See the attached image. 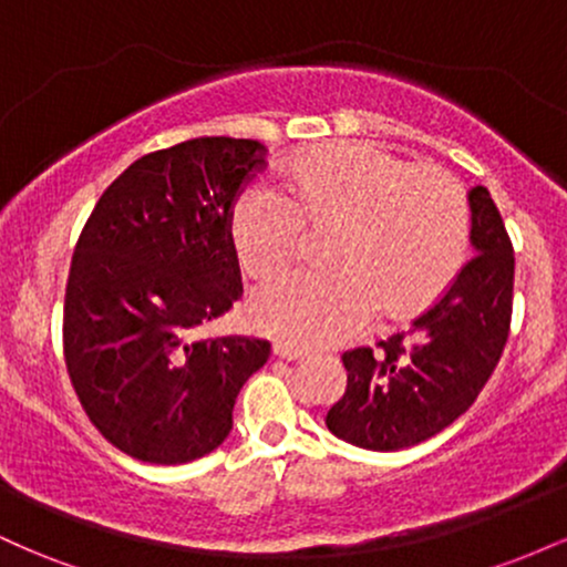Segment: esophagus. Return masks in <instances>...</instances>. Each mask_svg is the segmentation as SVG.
I'll use <instances>...</instances> for the list:
<instances>
[{"mask_svg":"<svg viewBox=\"0 0 567 567\" xmlns=\"http://www.w3.org/2000/svg\"><path fill=\"white\" fill-rule=\"evenodd\" d=\"M275 357L277 360H285V362H298L303 357V351L301 349H296V347H288V343H275Z\"/></svg>","mask_w":567,"mask_h":567,"instance_id":"34e87169","label":"esophagus"}]
</instances>
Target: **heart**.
Instances as JSON below:
<instances>
[{
    "label": "heart",
    "mask_w": 567,
    "mask_h": 567,
    "mask_svg": "<svg viewBox=\"0 0 567 567\" xmlns=\"http://www.w3.org/2000/svg\"><path fill=\"white\" fill-rule=\"evenodd\" d=\"M285 192L250 186L229 213L239 269L288 271L306 231L322 234L324 269L279 279L247 303L252 328L296 347H336L368 328L424 315L470 252V199L451 173L410 165L370 143H322L285 167Z\"/></svg>",
    "instance_id": "heart-1"
}]
</instances>
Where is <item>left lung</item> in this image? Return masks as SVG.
<instances>
[{"label":"left lung","mask_w":567,"mask_h":567,"mask_svg":"<svg viewBox=\"0 0 567 567\" xmlns=\"http://www.w3.org/2000/svg\"><path fill=\"white\" fill-rule=\"evenodd\" d=\"M474 256L410 333L341 357L347 392L328 410L330 432L365 451H402L472 408L509 338L514 252L485 186L470 192Z\"/></svg>","instance_id":"8db88e82"}]
</instances>
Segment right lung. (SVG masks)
<instances>
[{
	"label": "right lung",
	"mask_w": 567,
	"mask_h": 567,
	"mask_svg": "<svg viewBox=\"0 0 567 567\" xmlns=\"http://www.w3.org/2000/svg\"><path fill=\"white\" fill-rule=\"evenodd\" d=\"M266 148L192 138L135 159L97 199L71 258L63 351L84 413L122 453L186 464L229 437L269 341L199 338L239 298L229 213Z\"/></svg>",
	"instance_id": "obj_1"
}]
</instances>
